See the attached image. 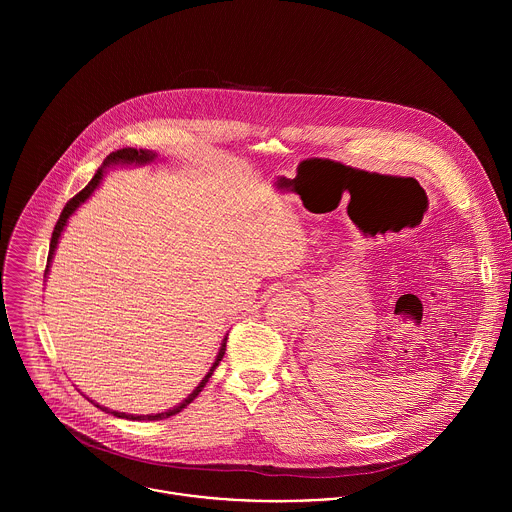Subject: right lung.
Returning a JSON list of instances; mask_svg holds the SVG:
<instances>
[{
    "label": "right lung",
    "mask_w": 512,
    "mask_h": 512,
    "mask_svg": "<svg viewBox=\"0 0 512 512\" xmlns=\"http://www.w3.org/2000/svg\"><path fill=\"white\" fill-rule=\"evenodd\" d=\"M156 158V154H152L150 150H135V148H123V150H117V152H113V154H109L107 158H105V162H103V168L105 166H111V164H145V162H152ZM103 168L101 170H97V174L93 176V180L79 192V194H75L72 196L68 202H66V206L62 208V212H60V218L56 221V225H54V231H52V239H50V251H48V265H46V271H44V275L48 273V267H50V259H52V255H54V249H56V245H58V239H60V233H62V229H64V225H66V221H68V216L75 212L93 192H95V188L99 186V182H101V178H103ZM225 350H227V338H225V342H223V346H221V350H218V356H216V360H214V364L210 367V371H208V375L202 379V383L192 391V395H188V399H184L178 407H174V409H170V411H164V413H156V415H125V413H115V411H111L113 415H117V417H127V419H137V421H141V419H148V421H158V419H166V417H170V415H176V413H180L188 403H192L196 397H198V393L204 389V385L208 383V379L212 377V373H214V369L218 367V362H221V358L225 356ZM99 407V405H97ZM103 409V407H101ZM107 411V409H105Z\"/></svg>",
    "instance_id": "right-lung-1"
}]
</instances>
